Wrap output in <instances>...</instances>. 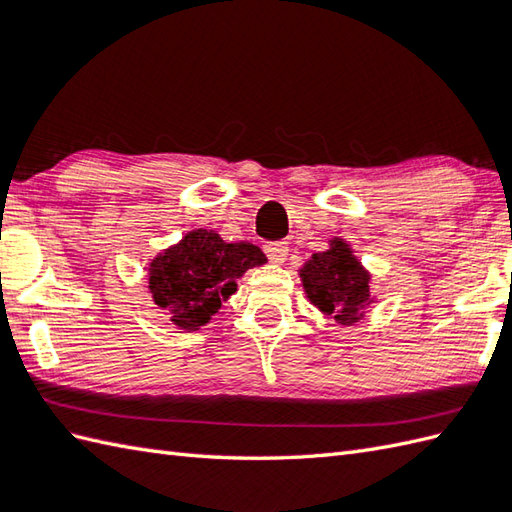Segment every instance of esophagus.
I'll return each mask as SVG.
<instances>
[{"mask_svg": "<svg viewBox=\"0 0 512 512\" xmlns=\"http://www.w3.org/2000/svg\"><path fill=\"white\" fill-rule=\"evenodd\" d=\"M264 250H266V255H268L270 262H273V264H284L290 248H288L286 242H273V244H266Z\"/></svg>", "mask_w": 512, "mask_h": 512, "instance_id": "obj_1", "label": "esophagus"}]
</instances>
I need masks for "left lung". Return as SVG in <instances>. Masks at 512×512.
Returning <instances> with one entry per match:
<instances>
[{
	"instance_id": "8db88e82",
	"label": "left lung",
	"mask_w": 512,
	"mask_h": 512,
	"mask_svg": "<svg viewBox=\"0 0 512 512\" xmlns=\"http://www.w3.org/2000/svg\"><path fill=\"white\" fill-rule=\"evenodd\" d=\"M299 277L312 306L339 325H354L374 303L369 292L372 275L341 237H332L328 250L314 253L301 266Z\"/></svg>"
}]
</instances>
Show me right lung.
Wrapping results in <instances>:
<instances>
[{"mask_svg":"<svg viewBox=\"0 0 512 512\" xmlns=\"http://www.w3.org/2000/svg\"><path fill=\"white\" fill-rule=\"evenodd\" d=\"M266 264L262 248L224 242L215 231L195 228L149 264V292L180 330H200L237 290L248 268Z\"/></svg>","mask_w":512,"mask_h":512,"instance_id":"1","label":"right lung"}]
</instances>
